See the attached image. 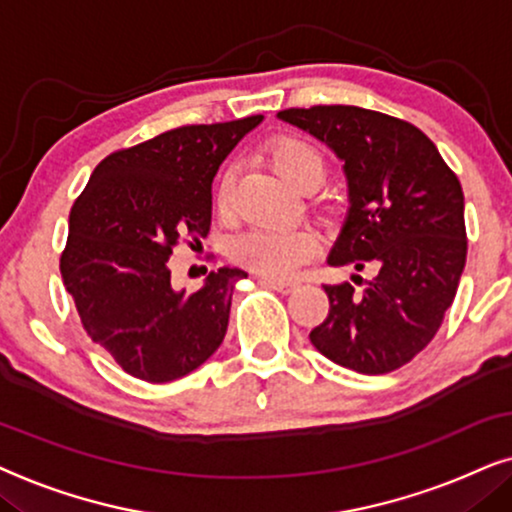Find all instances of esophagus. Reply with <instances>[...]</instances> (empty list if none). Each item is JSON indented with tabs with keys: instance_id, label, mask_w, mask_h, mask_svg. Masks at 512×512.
Instances as JSON below:
<instances>
[{
	"instance_id": "esophagus-1",
	"label": "esophagus",
	"mask_w": 512,
	"mask_h": 512,
	"mask_svg": "<svg viewBox=\"0 0 512 512\" xmlns=\"http://www.w3.org/2000/svg\"><path fill=\"white\" fill-rule=\"evenodd\" d=\"M260 283L262 285H267V288H274V290H278V292H290V290H295V281H285V278H269V276H260Z\"/></svg>"
}]
</instances>
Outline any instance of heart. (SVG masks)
Here are the masks:
<instances>
[{
	"label": "heart",
	"mask_w": 512,
	"mask_h": 512,
	"mask_svg": "<svg viewBox=\"0 0 512 512\" xmlns=\"http://www.w3.org/2000/svg\"><path fill=\"white\" fill-rule=\"evenodd\" d=\"M271 159L278 173L292 185L313 189L325 177V154L302 135H278L271 142ZM236 170L224 168L215 187V206L222 215L231 213ZM318 252V234L306 224H260L243 231L231 245V257L241 267L269 278H285L309 262Z\"/></svg>",
	"instance_id": "heart-1"
}]
</instances>
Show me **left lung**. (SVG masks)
<instances>
[{"label": "left lung", "mask_w": 512, "mask_h": 512, "mask_svg": "<svg viewBox=\"0 0 512 512\" xmlns=\"http://www.w3.org/2000/svg\"><path fill=\"white\" fill-rule=\"evenodd\" d=\"M335 149L351 210L332 267L374 271L372 281L323 285L330 299L311 344L332 363L386 374L410 363L440 330L466 267L459 177L426 133L405 119L353 105L278 112Z\"/></svg>", "instance_id": "8db88e82"}]
</instances>
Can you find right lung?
<instances>
[{
  "label": "right lung",
  "instance_id": "right-lung-1",
  "mask_svg": "<svg viewBox=\"0 0 512 512\" xmlns=\"http://www.w3.org/2000/svg\"><path fill=\"white\" fill-rule=\"evenodd\" d=\"M262 114L192 124L124 147L95 166L70 210L60 276L86 335L135 379L166 384L222 344L243 269L224 267L201 290L170 285V255L210 231L213 177Z\"/></svg>",
  "mask_w": 512,
  "mask_h": 512
}]
</instances>
